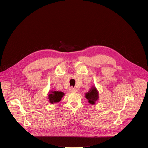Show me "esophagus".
<instances>
[{
  "label": "esophagus",
  "mask_w": 148,
  "mask_h": 148,
  "mask_svg": "<svg viewBox=\"0 0 148 148\" xmlns=\"http://www.w3.org/2000/svg\"><path fill=\"white\" fill-rule=\"evenodd\" d=\"M69 91L70 92H77V89L75 88H73V87H71L69 89Z\"/></svg>",
  "instance_id": "esophagus-1"
}]
</instances>
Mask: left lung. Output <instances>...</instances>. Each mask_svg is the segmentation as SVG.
<instances>
[{"label":"left lung","instance_id":"8db88e82","mask_svg":"<svg viewBox=\"0 0 148 148\" xmlns=\"http://www.w3.org/2000/svg\"><path fill=\"white\" fill-rule=\"evenodd\" d=\"M99 92L95 86H92L90 89L85 94V97L90 104H95L99 99Z\"/></svg>","mask_w":148,"mask_h":148}]
</instances>
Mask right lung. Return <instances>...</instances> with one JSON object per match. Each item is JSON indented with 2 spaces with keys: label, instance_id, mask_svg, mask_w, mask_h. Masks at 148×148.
Instances as JSON below:
<instances>
[{
  "label": "right lung",
  "instance_id": "add662e5",
  "mask_svg": "<svg viewBox=\"0 0 148 148\" xmlns=\"http://www.w3.org/2000/svg\"><path fill=\"white\" fill-rule=\"evenodd\" d=\"M64 95V93L62 92L52 90V91H49L48 99H49V101L51 104L57 103L61 100Z\"/></svg>",
  "mask_w": 148,
  "mask_h": 148
}]
</instances>
